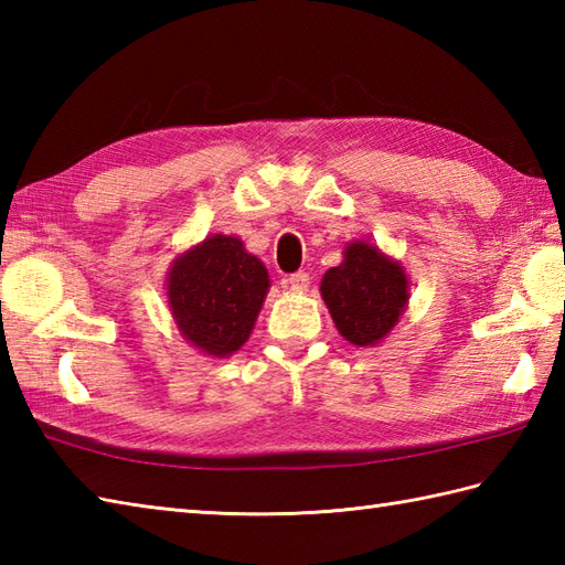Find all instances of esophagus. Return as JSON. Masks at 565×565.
<instances>
[{
	"instance_id": "obj_1",
	"label": "esophagus",
	"mask_w": 565,
	"mask_h": 565,
	"mask_svg": "<svg viewBox=\"0 0 565 565\" xmlns=\"http://www.w3.org/2000/svg\"><path fill=\"white\" fill-rule=\"evenodd\" d=\"M284 284H289L291 289H296V291H306L308 284H310V276H308V271H296V274L286 276Z\"/></svg>"
}]
</instances>
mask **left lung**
<instances>
[{"mask_svg": "<svg viewBox=\"0 0 565 565\" xmlns=\"http://www.w3.org/2000/svg\"><path fill=\"white\" fill-rule=\"evenodd\" d=\"M330 316L344 340L356 347L376 344L398 322L407 303V279L398 262L374 245L352 243L344 262L320 281Z\"/></svg>", "mask_w": 565, "mask_h": 565, "instance_id": "1", "label": "left lung"}]
</instances>
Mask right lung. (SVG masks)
<instances>
[{
  "instance_id": "1",
  "label": "right lung",
  "mask_w": 565,
  "mask_h": 565,
  "mask_svg": "<svg viewBox=\"0 0 565 565\" xmlns=\"http://www.w3.org/2000/svg\"><path fill=\"white\" fill-rule=\"evenodd\" d=\"M267 289L264 264L231 235L203 239L174 262L167 279L179 330L211 356L233 354L245 344Z\"/></svg>"
}]
</instances>
